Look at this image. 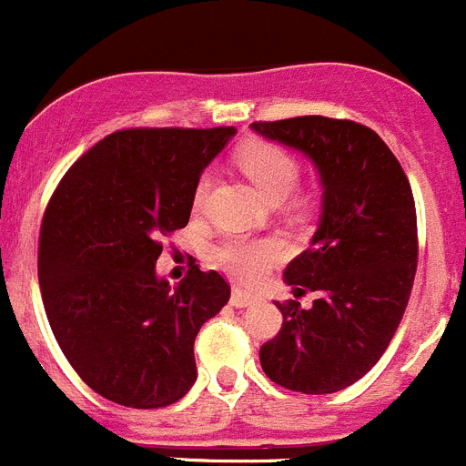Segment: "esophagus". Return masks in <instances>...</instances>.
Returning <instances> with one entry per match:
<instances>
[{
  "mask_svg": "<svg viewBox=\"0 0 466 466\" xmlns=\"http://www.w3.org/2000/svg\"><path fill=\"white\" fill-rule=\"evenodd\" d=\"M254 300H257V294H252V291H245V289H233V296H230V303H233L236 308L252 306Z\"/></svg>",
  "mask_w": 466,
  "mask_h": 466,
  "instance_id": "obj_1",
  "label": "esophagus"
}]
</instances>
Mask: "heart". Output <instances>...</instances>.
<instances>
[{
	"label": "heart",
	"instance_id": "heart-1",
	"mask_svg": "<svg viewBox=\"0 0 466 466\" xmlns=\"http://www.w3.org/2000/svg\"><path fill=\"white\" fill-rule=\"evenodd\" d=\"M238 163L247 177L273 200L284 198L296 187L300 177V163L289 149L275 142H252L238 151ZM212 188V172H203L193 188V209L200 212L208 203ZM289 254L282 238H249L228 236L212 249V263L224 273L242 282H257Z\"/></svg>",
	"mask_w": 466,
	"mask_h": 466
}]
</instances>
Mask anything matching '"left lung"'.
<instances>
[{"mask_svg": "<svg viewBox=\"0 0 466 466\" xmlns=\"http://www.w3.org/2000/svg\"><path fill=\"white\" fill-rule=\"evenodd\" d=\"M303 151L324 187L322 221L284 270L294 300L258 350L263 373L300 394H331L371 371L409 306L418 268V219L409 177L380 135L348 118L252 123ZM315 290L308 311L298 296Z\"/></svg>", "mask_w": 466, "mask_h": 466, "instance_id": "8db88e82", "label": "left lung"}]
</instances>
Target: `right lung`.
<instances>
[{
  "instance_id": "obj_1",
  "label": "right lung",
  "mask_w": 466,
  "mask_h": 466,
  "mask_svg": "<svg viewBox=\"0 0 466 466\" xmlns=\"http://www.w3.org/2000/svg\"><path fill=\"white\" fill-rule=\"evenodd\" d=\"M236 127H130L90 147L60 179L39 230V287L81 380L127 409H163L196 382L193 340L228 303L217 270L170 289L163 238L188 224L200 172Z\"/></svg>"
}]
</instances>
